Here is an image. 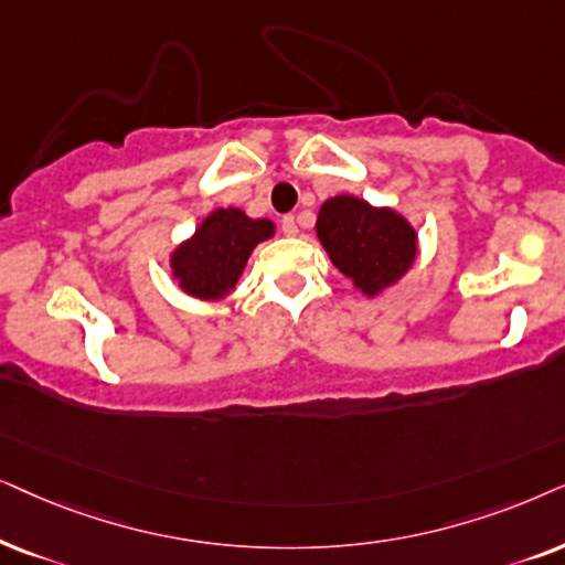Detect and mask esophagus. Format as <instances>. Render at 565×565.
Listing matches in <instances>:
<instances>
[{"mask_svg": "<svg viewBox=\"0 0 565 565\" xmlns=\"http://www.w3.org/2000/svg\"><path fill=\"white\" fill-rule=\"evenodd\" d=\"M281 232H284V235H287V237H295V235H297L299 227H297L295 216H284V220H281Z\"/></svg>", "mask_w": 565, "mask_h": 565, "instance_id": "obj_1", "label": "esophagus"}]
</instances>
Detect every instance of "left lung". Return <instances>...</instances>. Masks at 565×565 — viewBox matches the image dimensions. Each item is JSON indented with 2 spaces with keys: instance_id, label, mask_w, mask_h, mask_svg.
Returning a JSON list of instances; mask_svg holds the SVG:
<instances>
[{
  "instance_id": "obj_1",
  "label": "left lung",
  "mask_w": 565,
  "mask_h": 565,
  "mask_svg": "<svg viewBox=\"0 0 565 565\" xmlns=\"http://www.w3.org/2000/svg\"><path fill=\"white\" fill-rule=\"evenodd\" d=\"M318 237L333 266L370 297L395 284L416 258L411 224L401 214L374 209L353 195H335L322 204Z\"/></svg>"
}]
</instances>
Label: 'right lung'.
<instances>
[{
  "label": "right lung",
  "mask_w": 565,
  "mask_h": 565,
  "mask_svg": "<svg viewBox=\"0 0 565 565\" xmlns=\"http://www.w3.org/2000/svg\"><path fill=\"white\" fill-rule=\"evenodd\" d=\"M270 235L274 224L268 220H250L239 209H220L172 253V274L188 295L224 297L235 289L253 247Z\"/></svg>",
  "instance_id": "obj_1"
}]
</instances>
